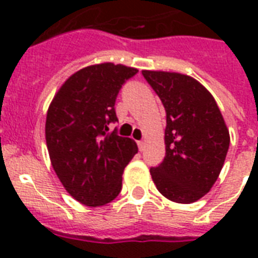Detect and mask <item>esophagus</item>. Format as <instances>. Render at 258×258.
<instances>
[{"mask_svg":"<svg viewBox=\"0 0 258 258\" xmlns=\"http://www.w3.org/2000/svg\"><path fill=\"white\" fill-rule=\"evenodd\" d=\"M138 147H139V150L141 151H143L146 147V142L145 141H138Z\"/></svg>","mask_w":258,"mask_h":258,"instance_id":"esophagus-1","label":"esophagus"}]
</instances>
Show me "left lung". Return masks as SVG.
I'll use <instances>...</instances> for the list:
<instances>
[{
    "label": "left lung",
    "instance_id": "left-lung-1",
    "mask_svg": "<svg viewBox=\"0 0 258 258\" xmlns=\"http://www.w3.org/2000/svg\"><path fill=\"white\" fill-rule=\"evenodd\" d=\"M166 109L165 159L151 167L162 196L191 204L210 191L228 154L230 137L214 97L196 79L163 71H142Z\"/></svg>",
    "mask_w": 258,
    "mask_h": 258
}]
</instances>
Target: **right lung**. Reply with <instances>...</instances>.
Listing matches in <instances>:
<instances>
[{
	"mask_svg": "<svg viewBox=\"0 0 258 258\" xmlns=\"http://www.w3.org/2000/svg\"><path fill=\"white\" fill-rule=\"evenodd\" d=\"M138 70L96 64L74 74L50 103L45 139L54 172L75 200L103 206L121 190V174L138 153L131 138L109 133L117 121L115 101L125 80Z\"/></svg>",
	"mask_w": 258,
	"mask_h": 258,
	"instance_id": "1",
	"label": "right lung"
}]
</instances>
